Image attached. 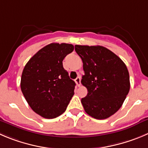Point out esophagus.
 <instances>
[{"label":"esophagus","instance_id":"obj_1","mask_svg":"<svg viewBox=\"0 0 148 148\" xmlns=\"http://www.w3.org/2000/svg\"><path fill=\"white\" fill-rule=\"evenodd\" d=\"M75 83H76V85L78 86H81V77L80 76L77 77V78H75Z\"/></svg>","mask_w":148,"mask_h":148}]
</instances>
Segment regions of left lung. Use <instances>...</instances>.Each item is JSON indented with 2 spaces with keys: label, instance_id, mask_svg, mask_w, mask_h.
<instances>
[{
  "label": "left lung",
  "instance_id": "1",
  "mask_svg": "<svg viewBox=\"0 0 148 148\" xmlns=\"http://www.w3.org/2000/svg\"><path fill=\"white\" fill-rule=\"evenodd\" d=\"M75 50L85 73L81 84L88 90L81 99L84 110L94 119H108L120 109L130 89L127 67L103 46L75 45Z\"/></svg>",
  "mask_w": 148,
  "mask_h": 148
}]
</instances>
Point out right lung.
Here are the masks:
<instances>
[{
  "instance_id": "right-lung-1",
  "label": "right lung",
  "mask_w": 148,
  "mask_h": 148,
  "mask_svg": "<svg viewBox=\"0 0 148 148\" xmlns=\"http://www.w3.org/2000/svg\"><path fill=\"white\" fill-rule=\"evenodd\" d=\"M73 50L72 44L50 43L24 67L22 92L32 110L43 118L51 119L62 115L74 94L75 83L62 64L64 57Z\"/></svg>"
}]
</instances>
